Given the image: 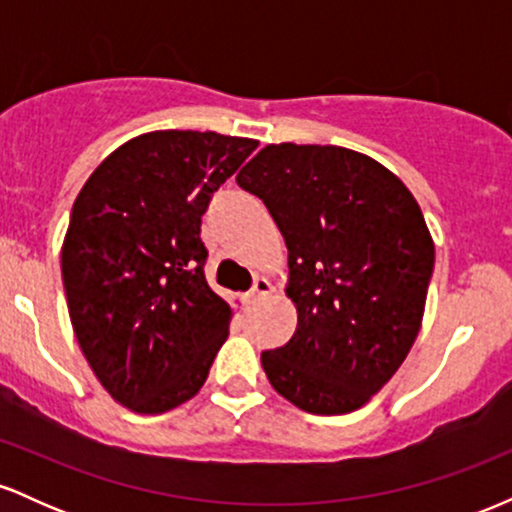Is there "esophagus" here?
I'll return each instance as SVG.
<instances>
[{"mask_svg":"<svg viewBox=\"0 0 512 512\" xmlns=\"http://www.w3.org/2000/svg\"><path fill=\"white\" fill-rule=\"evenodd\" d=\"M272 291H274L272 281H269L267 276H257V279H255V286H252V291L248 293V301H250V303L262 301V298L272 296Z\"/></svg>","mask_w":512,"mask_h":512,"instance_id":"1","label":"esophagus"}]
</instances>
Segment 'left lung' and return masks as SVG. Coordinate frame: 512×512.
Masks as SVG:
<instances>
[{"instance_id": "8db88e82", "label": "left lung", "mask_w": 512, "mask_h": 512, "mask_svg": "<svg viewBox=\"0 0 512 512\" xmlns=\"http://www.w3.org/2000/svg\"><path fill=\"white\" fill-rule=\"evenodd\" d=\"M236 180L289 248L298 325L262 351L269 383L310 414L361 409L424 320L436 248L419 202L383 163L344 146L267 144Z\"/></svg>"}]
</instances>
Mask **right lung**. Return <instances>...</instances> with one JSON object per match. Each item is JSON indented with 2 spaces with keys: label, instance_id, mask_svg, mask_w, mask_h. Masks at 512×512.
<instances>
[{
  "label": "right lung",
  "instance_id": "right-lung-1",
  "mask_svg": "<svg viewBox=\"0 0 512 512\" xmlns=\"http://www.w3.org/2000/svg\"><path fill=\"white\" fill-rule=\"evenodd\" d=\"M255 139L158 129L91 173L62 243L69 320L110 397L163 414L202 390L233 310L204 279L202 214Z\"/></svg>",
  "mask_w": 512,
  "mask_h": 512
}]
</instances>
